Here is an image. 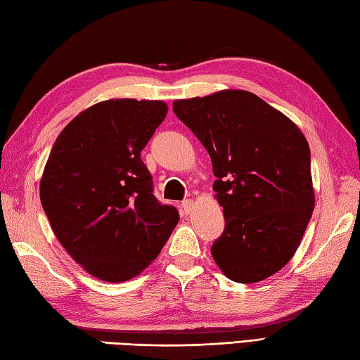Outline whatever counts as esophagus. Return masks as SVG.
I'll return each mask as SVG.
<instances>
[{
    "instance_id": "34e87169",
    "label": "esophagus",
    "mask_w": 360,
    "mask_h": 360,
    "mask_svg": "<svg viewBox=\"0 0 360 360\" xmlns=\"http://www.w3.org/2000/svg\"><path fill=\"white\" fill-rule=\"evenodd\" d=\"M181 207H182V210L186 212V215H188V213L192 212V209H193V201L192 200H184L181 204Z\"/></svg>"
}]
</instances>
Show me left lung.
<instances>
[{"mask_svg":"<svg viewBox=\"0 0 360 360\" xmlns=\"http://www.w3.org/2000/svg\"><path fill=\"white\" fill-rule=\"evenodd\" d=\"M212 159L224 232L210 248L227 278L257 283L278 272L314 210L311 151L292 120L243 89L173 102Z\"/></svg>","mask_w":360,"mask_h":360,"instance_id":"obj_1","label":"left lung"}]
</instances>
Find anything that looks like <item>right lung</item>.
I'll use <instances>...</instances> for the list:
<instances>
[{"label":"right lung","instance_id":"right-lung-1","mask_svg":"<svg viewBox=\"0 0 360 360\" xmlns=\"http://www.w3.org/2000/svg\"><path fill=\"white\" fill-rule=\"evenodd\" d=\"M167 111L162 101H103L74 117L53 142L40 181L41 205L60 244L98 280L139 275L178 224V210L153 195L141 159Z\"/></svg>","mask_w":360,"mask_h":360}]
</instances>
